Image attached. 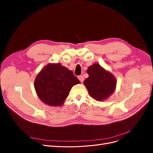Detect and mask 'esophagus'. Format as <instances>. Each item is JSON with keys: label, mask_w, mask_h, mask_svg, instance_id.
<instances>
[{"label": "esophagus", "mask_w": 153, "mask_h": 153, "mask_svg": "<svg viewBox=\"0 0 153 153\" xmlns=\"http://www.w3.org/2000/svg\"><path fill=\"white\" fill-rule=\"evenodd\" d=\"M78 79H79V80H80L81 82H84V76H83L82 75L78 76Z\"/></svg>", "instance_id": "1"}]
</instances>
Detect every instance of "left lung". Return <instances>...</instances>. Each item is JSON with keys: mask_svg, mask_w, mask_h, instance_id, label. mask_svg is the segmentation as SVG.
<instances>
[{"mask_svg": "<svg viewBox=\"0 0 153 153\" xmlns=\"http://www.w3.org/2000/svg\"><path fill=\"white\" fill-rule=\"evenodd\" d=\"M89 77L84 84L89 94L94 99L102 101L108 98L114 91L116 80L110 73L106 71L98 64H94L87 70Z\"/></svg>", "mask_w": 153, "mask_h": 153, "instance_id": "obj_1", "label": "left lung"}]
</instances>
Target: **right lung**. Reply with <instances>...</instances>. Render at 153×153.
Listing matches in <instances>:
<instances>
[{
	"label": "right lung",
	"mask_w": 153,
	"mask_h": 153,
	"mask_svg": "<svg viewBox=\"0 0 153 153\" xmlns=\"http://www.w3.org/2000/svg\"><path fill=\"white\" fill-rule=\"evenodd\" d=\"M80 82L61 64H50L37 75L34 87L39 99L50 106H61L71 87Z\"/></svg>",
	"instance_id": "1"
}]
</instances>
